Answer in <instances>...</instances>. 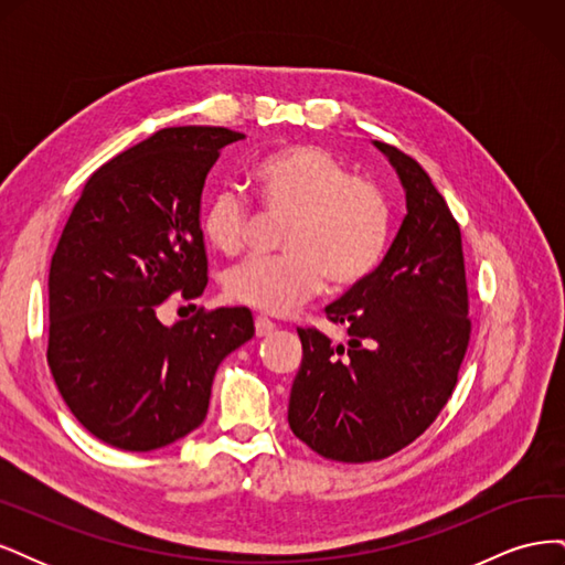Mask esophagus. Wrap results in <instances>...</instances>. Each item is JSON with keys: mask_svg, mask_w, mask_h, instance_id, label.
I'll return each mask as SVG.
<instances>
[{"mask_svg": "<svg viewBox=\"0 0 565 565\" xmlns=\"http://www.w3.org/2000/svg\"><path fill=\"white\" fill-rule=\"evenodd\" d=\"M273 330H276V322L268 320L266 316H256V320H254L256 337H268Z\"/></svg>", "mask_w": 565, "mask_h": 565, "instance_id": "esophagus-1", "label": "esophagus"}]
</instances>
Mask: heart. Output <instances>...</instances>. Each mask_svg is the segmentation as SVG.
<instances>
[{
  "mask_svg": "<svg viewBox=\"0 0 565 565\" xmlns=\"http://www.w3.org/2000/svg\"><path fill=\"white\" fill-rule=\"evenodd\" d=\"M249 181L270 216H287L285 254L228 270L226 297L249 309L282 316L316 297L324 282L353 289L374 276L391 241V207L382 188L328 148L287 146L254 162ZM247 202L231 188L216 191L202 212V235L216 252L237 256L252 233Z\"/></svg>",
  "mask_w": 565,
  "mask_h": 565,
  "instance_id": "1",
  "label": "heart"
}]
</instances>
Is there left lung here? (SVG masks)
<instances>
[{
    "mask_svg": "<svg viewBox=\"0 0 565 565\" xmlns=\"http://www.w3.org/2000/svg\"><path fill=\"white\" fill-rule=\"evenodd\" d=\"M374 146L396 169L407 214L374 276L324 309L349 344L297 330L303 358L287 409L299 440L347 465L384 459L429 429L471 334L459 224L417 160Z\"/></svg>",
    "mask_w": 565,
    "mask_h": 565,
    "instance_id": "1",
    "label": "left lung"
}]
</instances>
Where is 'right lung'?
I'll use <instances>...</instances> for the list:
<instances>
[{
	"instance_id": "add662e5",
	"label": "right lung",
	"mask_w": 565,
	"mask_h": 565,
	"mask_svg": "<svg viewBox=\"0 0 565 565\" xmlns=\"http://www.w3.org/2000/svg\"><path fill=\"white\" fill-rule=\"evenodd\" d=\"M226 127H169L98 167L49 268L46 361L63 401L98 440L169 446L207 417L218 363L254 337L247 309H200L167 328L158 306L207 287L204 179Z\"/></svg>"
}]
</instances>
